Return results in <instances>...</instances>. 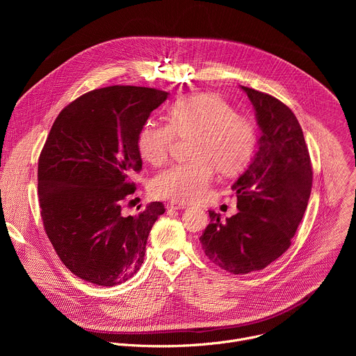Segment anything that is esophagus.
Returning a JSON list of instances; mask_svg holds the SVG:
<instances>
[{"mask_svg":"<svg viewBox=\"0 0 356 356\" xmlns=\"http://www.w3.org/2000/svg\"><path fill=\"white\" fill-rule=\"evenodd\" d=\"M170 207H172L173 210H186V209H188L190 206H188V204H184V202L172 201V202H170Z\"/></svg>","mask_w":356,"mask_h":356,"instance_id":"esophagus-1","label":"esophagus"}]
</instances>
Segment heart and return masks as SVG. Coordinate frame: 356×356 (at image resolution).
I'll list each match as a JSON object with an SVG mask.
<instances>
[{
  "mask_svg": "<svg viewBox=\"0 0 356 356\" xmlns=\"http://www.w3.org/2000/svg\"><path fill=\"white\" fill-rule=\"evenodd\" d=\"M169 124L149 118L136 136L139 155L147 163L159 166L168 156L176 135H190V159L176 163L152 181L156 197L173 201L197 202L209 193L216 169L225 175L236 173L250 161L257 146L253 121L213 92H194L176 99L168 110Z\"/></svg>",
  "mask_w": 356,
  "mask_h": 356,
  "instance_id": "obj_1",
  "label": "heart"
}]
</instances>
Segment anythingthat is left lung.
Instances as JSON below:
<instances>
[{
	"instance_id": "obj_1",
	"label": "left lung",
	"mask_w": 356,
	"mask_h": 356,
	"mask_svg": "<svg viewBox=\"0 0 356 356\" xmlns=\"http://www.w3.org/2000/svg\"><path fill=\"white\" fill-rule=\"evenodd\" d=\"M261 129L258 150L232 184L238 213L210 224L200 236L207 258L234 275L265 269L289 249L313 186V169L302 129L277 98L241 86Z\"/></svg>"
}]
</instances>
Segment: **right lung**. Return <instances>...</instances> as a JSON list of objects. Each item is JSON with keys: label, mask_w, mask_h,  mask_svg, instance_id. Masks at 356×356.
<instances>
[{"label": "right lung", "mask_w": 356, "mask_h": 356, "mask_svg": "<svg viewBox=\"0 0 356 356\" xmlns=\"http://www.w3.org/2000/svg\"><path fill=\"white\" fill-rule=\"evenodd\" d=\"M169 92L111 86L83 94L62 110L38 162L40 216L49 241L77 277L117 286L143 264L149 232L165 213L161 201L124 216L142 169L136 136Z\"/></svg>", "instance_id": "1"}]
</instances>
